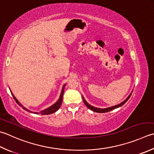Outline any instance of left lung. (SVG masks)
Instances as JSON below:
<instances>
[{
  "label": "left lung",
  "instance_id": "left-lung-1",
  "mask_svg": "<svg viewBox=\"0 0 154 154\" xmlns=\"http://www.w3.org/2000/svg\"><path fill=\"white\" fill-rule=\"evenodd\" d=\"M132 92H133V91H131V93H132ZM131 93H130V94L129 95L128 97L127 98H126L124 101H123V102H122L121 103H119V104H118V105H115V106H111V107H109L103 108H103H99V107H94V106H92V105H91L87 103L85 99H84L83 95H82V97H83V100L84 103L85 104L86 106H87V107H88L89 109H91V111H95V112H97V113H105V112H108V111H110L113 110V109H116V108H118V107H119L122 106L123 105H124V104L126 103V102L128 101V100L129 99V97H131Z\"/></svg>",
  "mask_w": 154,
  "mask_h": 154
}]
</instances>
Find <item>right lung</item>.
Returning <instances> with one entry per match:
<instances>
[{"instance_id": "right-lung-1", "label": "right lung", "mask_w": 154, "mask_h": 154, "mask_svg": "<svg viewBox=\"0 0 154 154\" xmlns=\"http://www.w3.org/2000/svg\"><path fill=\"white\" fill-rule=\"evenodd\" d=\"M65 85H66V84H65V85H63V87H62V91H61V95H60V97H59V99H58V101H57L55 103H54L53 105H51V106H50L49 107H48V108H47V109H44L43 111H40V112H39V113H41V115H49V114H51V113H53L56 112V111L59 109V107H61V105L62 104L63 93H64V89H65ZM11 93H12V95H13V97H14V100L16 101L17 103L19 104L20 107H23V109H25V110H26L27 111H29V112H30V113H35V114H38V112H34V111H30L29 109H26V108L24 107L22 104H21L20 103H19V101H18L17 99L14 97V95L13 94V93L11 92Z\"/></svg>"}]
</instances>
